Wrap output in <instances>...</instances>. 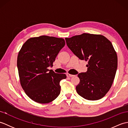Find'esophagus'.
Instances as JSON below:
<instances>
[{
    "instance_id": "obj_1",
    "label": "esophagus",
    "mask_w": 128,
    "mask_h": 128,
    "mask_svg": "<svg viewBox=\"0 0 128 128\" xmlns=\"http://www.w3.org/2000/svg\"><path fill=\"white\" fill-rule=\"evenodd\" d=\"M66 76H67L68 77H73V76H74L75 75L70 74H66Z\"/></svg>"
}]
</instances>
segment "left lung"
<instances>
[{
  "mask_svg": "<svg viewBox=\"0 0 128 128\" xmlns=\"http://www.w3.org/2000/svg\"><path fill=\"white\" fill-rule=\"evenodd\" d=\"M66 40L76 56L88 61V71L78 75V94L88 100L102 98L110 88L117 69V55L112 43L102 35L85 33Z\"/></svg>",
  "mask_w": 128,
  "mask_h": 128,
  "instance_id": "left-lung-1",
  "label": "left lung"
}]
</instances>
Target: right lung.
Segmentation results:
<instances>
[{
	"mask_svg": "<svg viewBox=\"0 0 128 128\" xmlns=\"http://www.w3.org/2000/svg\"><path fill=\"white\" fill-rule=\"evenodd\" d=\"M65 44L63 38L41 36L28 39L21 47L17 60L21 85L34 101L48 103L59 95L60 81L66 76L57 74L48 68L53 66Z\"/></svg>",
	"mask_w": 128,
	"mask_h": 128,
	"instance_id": "obj_1",
	"label": "right lung"
}]
</instances>
